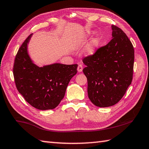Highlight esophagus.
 <instances>
[{
    "label": "esophagus",
    "instance_id": "34e87169",
    "mask_svg": "<svg viewBox=\"0 0 149 149\" xmlns=\"http://www.w3.org/2000/svg\"><path fill=\"white\" fill-rule=\"evenodd\" d=\"M83 66L82 65H79L78 67H77V70L79 72H81L83 71Z\"/></svg>",
    "mask_w": 149,
    "mask_h": 149
}]
</instances>
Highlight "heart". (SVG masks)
<instances>
[{
  "instance_id": "heart-1",
  "label": "heart",
  "mask_w": 149,
  "mask_h": 149,
  "mask_svg": "<svg viewBox=\"0 0 149 149\" xmlns=\"http://www.w3.org/2000/svg\"><path fill=\"white\" fill-rule=\"evenodd\" d=\"M99 38H94L91 42L90 43L86 48V52L88 55H91L95 53L96 51V49L99 46Z\"/></svg>"
}]
</instances>
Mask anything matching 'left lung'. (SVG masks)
I'll return each instance as SVG.
<instances>
[{"label":"left lung","mask_w":149,"mask_h":149,"mask_svg":"<svg viewBox=\"0 0 149 149\" xmlns=\"http://www.w3.org/2000/svg\"><path fill=\"white\" fill-rule=\"evenodd\" d=\"M112 40L83 59L88 95L94 105H115L124 95L133 75L134 50L123 31L112 26Z\"/></svg>","instance_id":"obj_1"}]
</instances>
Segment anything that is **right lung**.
Returning a JSON list of instances; mask_svg holds the SVG:
<instances>
[{
	"label": "right lung",
	"instance_id": "right-lung-1",
	"mask_svg": "<svg viewBox=\"0 0 149 149\" xmlns=\"http://www.w3.org/2000/svg\"><path fill=\"white\" fill-rule=\"evenodd\" d=\"M28 36L19 48L13 65V75L18 92L30 105L40 110L54 109L65 96L71 79L77 74V65L54 63L39 67L27 52Z\"/></svg>",
	"mask_w": 149,
	"mask_h": 149
}]
</instances>
